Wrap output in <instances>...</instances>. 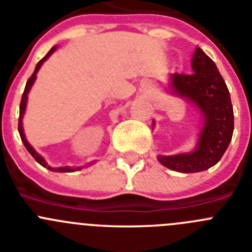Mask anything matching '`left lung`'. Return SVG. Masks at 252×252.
<instances>
[{"mask_svg": "<svg viewBox=\"0 0 252 252\" xmlns=\"http://www.w3.org/2000/svg\"><path fill=\"white\" fill-rule=\"evenodd\" d=\"M191 74H172L176 94L199 107L205 119L196 150L187 155L159 156L158 160L172 171L195 173L217 164L234 132V111L224 79L217 65L200 48L194 53Z\"/></svg>", "mask_w": 252, "mask_h": 252, "instance_id": "1", "label": "left lung"}]
</instances>
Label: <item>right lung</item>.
Instances as JSON below:
<instances>
[{
    "label": "right lung",
    "mask_w": 252,
    "mask_h": 252,
    "mask_svg": "<svg viewBox=\"0 0 252 252\" xmlns=\"http://www.w3.org/2000/svg\"><path fill=\"white\" fill-rule=\"evenodd\" d=\"M56 48L57 47H53L52 49H50L49 52L47 53V56H45L44 58L40 59V61L38 62V64H37V65H35L34 71H33V74H32V75H31V78L27 80V84H26V88H25V92H23V94H22V99H21L20 119H18V132H20L21 140H22V142H23V145H25V147L27 148L28 152H30L31 155H32V157L34 158L35 160H37V162L40 164V166L45 167V168L50 169V171H53V172H74V171H79V169H81V167H59V168H52V167L48 166V164L45 163V160L43 159L42 156L38 155V153L34 151V148H33L32 146H31L30 143H28V141L26 140V136H25V133H23V127H22V117H23V115H25L26 105H27V95H28V93H30L31 88H32L33 83H34L35 76H37V71L39 70V68H40V65H42V64H43V62H44L45 59H47L48 57H49L50 54H52V53L54 52V50H56Z\"/></svg>",
    "instance_id": "obj_1"
}]
</instances>
